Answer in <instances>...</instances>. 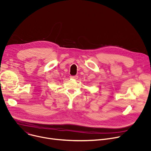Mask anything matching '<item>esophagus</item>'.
Here are the masks:
<instances>
[{"label":"esophagus","mask_w":151,"mask_h":151,"mask_svg":"<svg viewBox=\"0 0 151 151\" xmlns=\"http://www.w3.org/2000/svg\"><path fill=\"white\" fill-rule=\"evenodd\" d=\"M70 78L71 79H77L78 78V75H75V76H70Z\"/></svg>","instance_id":"obj_1"}]
</instances>
